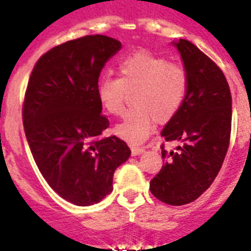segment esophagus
<instances>
[{"instance_id":"1","label":"esophagus","mask_w":251,"mask_h":251,"mask_svg":"<svg viewBox=\"0 0 251 251\" xmlns=\"http://www.w3.org/2000/svg\"><path fill=\"white\" fill-rule=\"evenodd\" d=\"M143 152H144L143 147L131 146V154H132V156H138V154L143 153Z\"/></svg>"}]
</instances>
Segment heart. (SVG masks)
<instances>
[{
    "mask_svg": "<svg viewBox=\"0 0 251 251\" xmlns=\"http://www.w3.org/2000/svg\"><path fill=\"white\" fill-rule=\"evenodd\" d=\"M119 77L104 76L98 83V98L109 115L120 117L125 112L130 94L131 111L115 132L122 139L139 144L150 136L154 121L166 124L176 116L189 89L188 71L178 63L147 50L122 59Z\"/></svg>",
    "mask_w": 251,
    "mask_h": 251,
    "instance_id": "1",
    "label": "heart"
}]
</instances>
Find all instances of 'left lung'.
Returning a JSON list of instances; mask_svg holds the SVG:
<instances>
[{
  "label": "left lung",
  "mask_w": 251,
  "mask_h": 251,
  "mask_svg": "<svg viewBox=\"0 0 251 251\" xmlns=\"http://www.w3.org/2000/svg\"><path fill=\"white\" fill-rule=\"evenodd\" d=\"M175 45L188 71L189 89L180 111L161 135L182 146L168 152L161 144L165 164L150 189L162 202L180 206L199 199L221 170L231 139L232 95L217 63L189 41Z\"/></svg>",
  "instance_id": "8db88e82"
}]
</instances>
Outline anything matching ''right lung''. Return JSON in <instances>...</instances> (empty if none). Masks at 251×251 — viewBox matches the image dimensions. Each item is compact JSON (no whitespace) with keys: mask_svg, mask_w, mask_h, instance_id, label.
<instances>
[{"mask_svg":"<svg viewBox=\"0 0 251 251\" xmlns=\"http://www.w3.org/2000/svg\"><path fill=\"white\" fill-rule=\"evenodd\" d=\"M121 49L115 38L95 34L67 41L34 64L23 101L30 152L49 185L69 202L89 206L113 189V174L131 151L116 135L101 136L98 79Z\"/></svg>","mask_w":251,"mask_h":251,"instance_id":"add662e5","label":"right lung"}]
</instances>
